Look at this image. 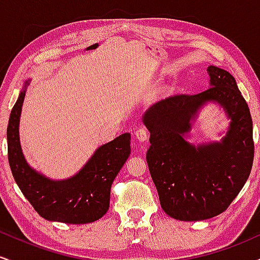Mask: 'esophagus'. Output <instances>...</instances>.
Segmentation results:
<instances>
[{
    "label": "esophagus",
    "mask_w": 260,
    "mask_h": 260,
    "mask_svg": "<svg viewBox=\"0 0 260 260\" xmlns=\"http://www.w3.org/2000/svg\"><path fill=\"white\" fill-rule=\"evenodd\" d=\"M134 137L139 140V142H147L149 138V131L144 126L138 127V129L134 132Z\"/></svg>",
    "instance_id": "1"
}]
</instances>
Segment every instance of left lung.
Returning <instances> with one entry per match:
<instances>
[{"label":"left lung","instance_id":"1","mask_svg":"<svg viewBox=\"0 0 260 260\" xmlns=\"http://www.w3.org/2000/svg\"><path fill=\"white\" fill-rule=\"evenodd\" d=\"M209 88L157 101L143 116L150 132L147 162L160 204L181 221L223 213L242 189L254 157L253 122L246 100L228 71L209 66ZM219 103L232 120L220 142L194 146L184 139L202 106Z\"/></svg>","mask_w":260,"mask_h":260}]
</instances>
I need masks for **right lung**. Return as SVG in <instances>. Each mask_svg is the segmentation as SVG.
<instances>
[{"instance_id": "add662e5", "label": "right lung", "mask_w": 260, "mask_h": 260, "mask_svg": "<svg viewBox=\"0 0 260 260\" xmlns=\"http://www.w3.org/2000/svg\"><path fill=\"white\" fill-rule=\"evenodd\" d=\"M11 111L7 127L8 161L14 181L44 219L64 223L99 220L110 207L112 182L131 154V134L123 133L101 145L77 175L53 181L28 165L19 143V117L26 85Z\"/></svg>"}]
</instances>
